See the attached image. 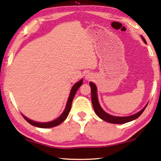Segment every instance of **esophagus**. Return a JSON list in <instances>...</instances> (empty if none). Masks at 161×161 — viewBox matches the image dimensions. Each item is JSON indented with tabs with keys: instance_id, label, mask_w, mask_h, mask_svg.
<instances>
[{
	"instance_id": "34e87169",
	"label": "esophagus",
	"mask_w": 161,
	"mask_h": 161,
	"mask_svg": "<svg viewBox=\"0 0 161 161\" xmlns=\"http://www.w3.org/2000/svg\"><path fill=\"white\" fill-rule=\"evenodd\" d=\"M85 78H86V80H92V76H91L90 75H86Z\"/></svg>"
}]
</instances>
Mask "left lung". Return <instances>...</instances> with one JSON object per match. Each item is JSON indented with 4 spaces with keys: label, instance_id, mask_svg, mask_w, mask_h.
Returning <instances> with one entry per match:
<instances>
[{
    "label": "left lung",
    "instance_id": "left-lung-1",
    "mask_svg": "<svg viewBox=\"0 0 161 161\" xmlns=\"http://www.w3.org/2000/svg\"><path fill=\"white\" fill-rule=\"evenodd\" d=\"M143 41L145 43H147L145 39L143 36H142ZM89 85L91 86V92H92V102L93 107V109L96 115H97L101 119H103L104 121L110 122V123L113 124H124L126 122L132 121L134 119L138 118L139 117L142 115V113L144 112L146 108H147V105L142 110H140L139 113L134 114L133 115L127 116V117H116L113 115H110L109 114L105 112V111L101 108L100 104L98 103V96H97V88L94 84L93 82H90Z\"/></svg>",
    "mask_w": 161,
    "mask_h": 161
}]
</instances>
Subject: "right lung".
Segmentation results:
<instances>
[{"label":"right lung","instance_id":"1","mask_svg":"<svg viewBox=\"0 0 161 161\" xmlns=\"http://www.w3.org/2000/svg\"><path fill=\"white\" fill-rule=\"evenodd\" d=\"M82 82H83V80H81L80 81H78V82L74 84V86H72V88L71 89L70 93H69V96L68 98V102H67V105H66L65 110H64V112L62 113V115H61L59 118L55 119V120L51 121V122H38L31 120V119H28L27 118H26V117L25 115H23L22 114V115L23 116V118L26 119V121H27L29 123L31 124V125H33V126L40 127V128H51V127H53L57 126V125H58L61 124L67 118V117L68 116V114L71 109L73 98H74V97H75L77 89L80 88V86L82 84Z\"/></svg>","mask_w":161,"mask_h":161}]
</instances>
